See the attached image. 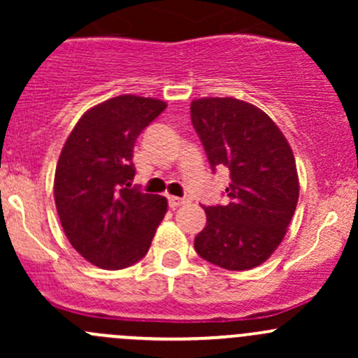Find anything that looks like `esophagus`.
Segmentation results:
<instances>
[{"label": "esophagus", "mask_w": 358, "mask_h": 358, "mask_svg": "<svg viewBox=\"0 0 358 358\" xmlns=\"http://www.w3.org/2000/svg\"><path fill=\"white\" fill-rule=\"evenodd\" d=\"M168 201H169V208L171 209L180 208V206L183 204H189V199H180V197H175V196H169Z\"/></svg>", "instance_id": "1"}]
</instances>
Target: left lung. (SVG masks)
I'll return each mask as SVG.
<instances>
[{
    "mask_svg": "<svg viewBox=\"0 0 358 358\" xmlns=\"http://www.w3.org/2000/svg\"><path fill=\"white\" fill-rule=\"evenodd\" d=\"M190 119L213 171L225 166L232 180L225 206H204L194 248L225 270L255 268L282 243L298 204L289 143L265 112L232 96L194 100Z\"/></svg>",
    "mask_w": 358,
    "mask_h": 358,
    "instance_id": "8db88e82",
    "label": "left lung"
}]
</instances>
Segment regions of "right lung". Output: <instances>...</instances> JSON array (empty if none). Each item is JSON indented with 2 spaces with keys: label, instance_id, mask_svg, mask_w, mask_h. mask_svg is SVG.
<instances>
[{
  "label": "right lung",
  "instance_id": "right-lung-1",
  "mask_svg": "<svg viewBox=\"0 0 358 358\" xmlns=\"http://www.w3.org/2000/svg\"><path fill=\"white\" fill-rule=\"evenodd\" d=\"M166 102L119 95L83 114L55 169V204L69 243L107 270L135 265L168 211L166 197L136 185L133 147Z\"/></svg>",
  "mask_w": 358,
  "mask_h": 358
}]
</instances>
